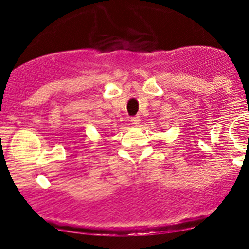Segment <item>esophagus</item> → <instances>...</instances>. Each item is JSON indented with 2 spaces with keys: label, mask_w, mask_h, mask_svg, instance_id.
Here are the masks:
<instances>
[{
  "label": "esophagus",
  "mask_w": 249,
  "mask_h": 249,
  "mask_svg": "<svg viewBox=\"0 0 249 249\" xmlns=\"http://www.w3.org/2000/svg\"><path fill=\"white\" fill-rule=\"evenodd\" d=\"M140 122H141L140 117H134V118H131V123L135 125V126H137V125L140 124Z\"/></svg>",
  "instance_id": "34e87169"
}]
</instances>
